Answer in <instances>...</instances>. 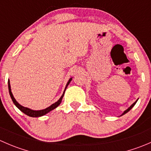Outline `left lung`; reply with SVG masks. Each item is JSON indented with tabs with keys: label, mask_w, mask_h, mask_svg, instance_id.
Here are the masks:
<instances>
[{
	"label": "left lung",
	"mask_w": 151,
	"mask_h": 151,
	"mask_svg": "<svg viewBox=\"0 0 151 151\" xmlns=\"http://www.w3.org/2000/svg\"><path fill=\"white\" fill-rule=\"evenodd\" d=\"M137 101H138V99H137V101H135V102H134V103H133V104H132V105H131V106H129V108H128V109H126V110H125V111H124V112H123V113H122V115H121V116H122V115H125V114H126V113H127V112H129V111H130V110H131V109H132V107H133V106H134V105H135V104H136Z\"/></svg>",
	"instance_id": "left-lung-1"
}]
</instances>
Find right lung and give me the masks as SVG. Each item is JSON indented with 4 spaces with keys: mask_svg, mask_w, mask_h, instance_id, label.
<instances>
[{
    "mask_svg": "<svg viewBox=\"0 0 151 151\" xmlns=\"http://www.w3.org/2000/svg\"><path fill=\"white\" fill-rule=\"evenodd\" d=\"M71 80H72V77H71V78H70L69 80H68V83H67V84L66 85V88H65L64 91H63V95H62L61 96H60V98L58 100V101H56V102H55L54 104L50 105V106L47 107L46 109H41V110H33V109H30V108H28V107H25V106H22V105H21V104H19V103H18L17 101H16V99H15L14 97L13 94H12V89H11L10 80H9V81H8L9 92L10 96H11V98H12V101H13V103H14V104L15 106H16L17 107L18 109H19V110L22 111V112H23V113H25V115H28V116L33 117V118H37V117H41V116H43V115H46V114L48 113V112H50V111L53 110V109H55L56 107H58V106L60 104V103H61V101H62V99H63V96H64L65 91H66V89L67 86H68V85H69V83H71Z\"/></svg>",
    "mask_w": 151,
    "mask_h": 151,
    "instance_id": "1",
    "label": "right lung"
}]
</instances>
